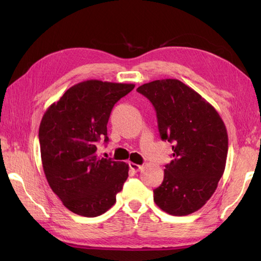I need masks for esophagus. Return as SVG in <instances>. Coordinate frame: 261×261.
<instances>
[{"instance_id":"1","label":"esophagus","mask_w":261,"mask_h":261,"mask_svg":"<svg viewBox=\"0 0 261 261\" xmlns=\"http://www.w3.org/2000/svg\"><path fill=\"white\" fill-rule=\"evenodd\" d=\"M129 166H130V169L134 170V171H139V170L142 169L141 165H138V164H135V163H130Z\"/></svg>"}]
</instances>
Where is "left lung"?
<instances>
[{
  "label": "left lung",
  "mask_w": 261,
  "mask_h": 261,
  "mask_svg": "<svg viewBox=\"0 0 261 261\" xmlns=\"http://www.w3.org/2000/svg\"><path fill=\"white\" fill-rule=\"evenodd\" d=\"M137 91L152 103L163 140L173 143L162 185L153 190L157 206L170 215L196 212L213 195L228 156V132L218 111L178 80L143 84Z\"/></svg>",
  "instance_id": "8db88e82"
}]
</instances>
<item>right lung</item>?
<instances>
[{
    "label": "right lung",
    "mask_w": 261,
    "mask_h": 261,
    "mask_svg": "<svg viewBox=\"0 0 261 261\" xmlns=\"http://www.w3.org/2000/svg\"><path fill=\"white\" fill-rule=\"evenodd\" d=\"M135 84L90 80L68 88L42 116L39 142L42 168L53 192L71 212L94 218L116 202L129 173L123 162L99 158L114 104Z\"/></svg>",
    "instance_id": "1"
}]
</instances>
